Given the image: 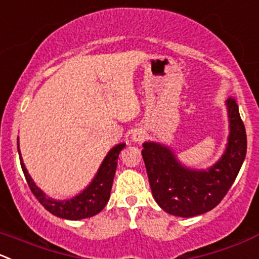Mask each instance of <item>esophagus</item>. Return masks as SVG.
Listing matches in <instances>:
<instances>
[{
	"label": "esophagus",
	"instance_id": "34e87169",
	"mask_svg": "<svg viewBox=\"0 0 259 259\" xmlns=\"http://www.w3.org/2000/svg\"><path fill=\"white\" fill-rule=\"evenodd\" d=\"M145 135H147V133H145L143 129H135L134 132H133V134H132L133 142L140 144V143H142L143 140L145 139Z\"/></svg>",
	"mask_w": 259,
	"mask_h": 259
}]
</instances>
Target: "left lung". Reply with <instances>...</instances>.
Segmentation results:
<instances>
[{
	"label": "left lung",
	"instance_id": "obj_1",
	"mask_svg": "<svg viewBox=\"0 0 259 259\" xmlns=\"http://www.w3.org/2000/svg\"><path fill=\"white\" fill-rule=\"evenodd\" d=\"M229 135L222 157L209 168L183 164L175 150L158 142L143 143V159L153 197L160 209L192 218L214 209L227 195L247 154V134L235 100L225 101Z\"/></svg>",
	"mask_w": 259,
	"mask_h": 259
}]
</instances>
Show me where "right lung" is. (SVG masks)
<instances>
[{
  "label": "right lung",
  "instance_id": "add662e5",
  "mask_svg": "<svg viewBox=\"0 0 259 259\" xmlns=\"http://www.w3.org/2000/svg\"><path fill=\"white\" fill-rule=\"evenodd\" d=\"M125 145H126L125 143H120L110 149L90 185H87L84 190H82L78 195L69 197V199L55 200L50 196H47V193L41 188L37 187L36 183L32 181L31 176L29 175L24 164V160H22L19 148V138H17L20 163H21L22 172H24L31 192L50 214L67 220H81L95 217L106 206L110 199V193H111L115 172H116L117 158Z\"/></svg>",
  "mask_w": 259,
  "mask_h": 259
}]
</instances>
